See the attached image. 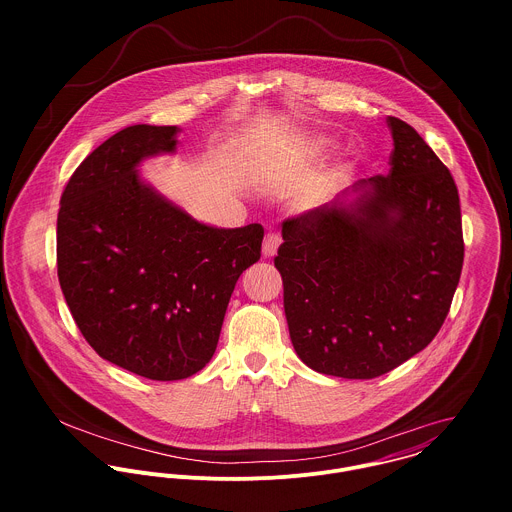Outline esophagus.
I'll list each match as a JSON object with an SVG mask.
<instances>
[{
  "instance_id": "34e87169",
  "label": "esophagus",
  "mask_w": 512,
  "mask_h": 512,
  "mask_svg": "<svg viewBox=\"0 0 512 512\" xmlns=\"http://www.w3.org/2000/svg\"><path fill=\"white\" fill-rule=\"evenodd\" d=\"M280 244H282V236H280L278 232H274V230L266 232L264 244H262V254H264L266 258H272V256L278 252Z\"/></svg>"
}]
</instances>
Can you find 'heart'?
Segmentation results:
<instances>
[{
  "label": "heart",
  "instance_id": "obj_1",
  "mask_svg": "<svg viewBox=\"0 0 512 512\" xmlns=\"http://www.w3.org/2000/svg\"><path fill=\"white\" fill-rule=\"evenodd\" d=\"M333 147V140L329 136H309L305 140L299 142V151L303 153V157L307 159H313V157H321L325 155L327 151H331ZM325 199V193L323 191H311L307 195H303L299 201H297V209L299 211H309L313 207H317L321 201Z\"/></svg>",
  "mask_w": 512,
  "mask_h": 512
}]
</instances>
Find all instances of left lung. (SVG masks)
I'll return each mask as SVG.
<instances>
[{"label":"left lung","mask_w":512,"mask_h":512,"mask_svg":"<svg viewBox=\"0 0 512 512\" xmlns=\"http://www.w3.org/2000/svg\"><path fill=\"white\" fill-rule=\"evenodd\" d=\"M390 173L284 220L274 264L297 357L376 378L438 335L463 268L455 181L422 136L388 116Z\"/></svg>","instance_id":"8db88e82"}]
</instances>
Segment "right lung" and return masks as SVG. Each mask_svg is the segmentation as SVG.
<instances>
[{
  "label": "right lung",
  "mask_w": 512,
  "mask_h": 512,
  "mask_svg": "<svg viewBox=\"0 0 512 512\" xmlns=\"http://www.w3.org/2000/svg\"><path fill=\"white\" fill-rule=\"evenodd\" d=\"M177 126H130L69 179L57 219V272L88 345L149 380L207 365L240 274L260 260L264 228H217L187 215L138 175L175 153Z\"/></svg>",
  "instance_id": "obj_1"
}]
</instances>
